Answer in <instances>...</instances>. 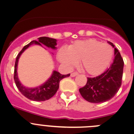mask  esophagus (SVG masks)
I'll return each instance as SVG.
<instances>
[{
    "label": "esophagus",
    "mask_w": 134,
    "mask_h": 134,
    "mask_svg": "<svg viewBox=\"0 0 134 134\" xmlns=\"http://www.w3.org/2000/svg\"><path fill=\"white\" fill-rule=\"evenodd\" d=\"M79 75V73H78L77 72H72V73L71 74V76L73 77V76H76V75Z\"/></svg>",
    "instance_id": "obj_1"
}]
</instances>
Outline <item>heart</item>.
Here are the masks:
<instances>
[{
  "label": "heart",
  "mask_w": 134,
  "mask_h": 134,
  "mask_svg": "<svg viewBox=\"0 0 134 134\" xmlns=\"http://www.w3.org/2000/svg\"><path fill=\"white\" fill-rule=\"evenodd\" d=\"M113 49L107 43L94 39L76 41L61 48L58 53L60 62L72 68L80 60L81 68L90 75H98L107 68L113 57Z\"/></svg>",
  "instance_id": "1"
}]
</instances>
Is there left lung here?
<instances>
[{
  "mask_svg": "<svg viewBox=\"0 0 134 134\" xmlns=\"http://www.w3.org/2000/svg\"><path fill=\"white\" fill-rule=\"evenodd\" d=\"M108 43L115 47L112 42ZM123 68L122 58L115 48V59L109 68L99 76L87 78L86 84L79 89L83 98L93 103H103L113 98L121 86Z\"/></svg>",
  "mask_w": 134,
  "mask_h": 134,
  "instance_id": "left-lung-1",
  "label": "left lung"
}]
</instances>
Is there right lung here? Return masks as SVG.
<instances>
[{
	"label": "right lung",
	"mask_w": 134,
	"mask_h": 134,
	"mask_svg": "<svg viewBox=\"0 0 134 134\" xmlns=\"http://www.w3.org/2000/svg\"><path fill=\"white\" fill-rule=\"evenodd\" d=\"M38 41H32L30 43L25 46L23 48L20 52L17 55L16 59H15V67H14V81H15V85L17 88L19 90V92L27 98L29 99L32 100V101H36V102H43L46 100L49 99L52 97L55 94V93L58 91V88L59 86V82L63 78L67 77L70 76V74L67 75H62L58 71H54L51 77L42 85L40 86L34 88H29L24 86L23 84H21L19 79L18 77V73H17V68H18V59L19 57L21 55L22 53L31 44H38L42 46L41 44L45 45L48 48H51L52 49H55L57 43L56 40L54 38H49L46 37H40L38 38Z\"/></svg>",
	"instance_id": "1"
}]
</instances>
